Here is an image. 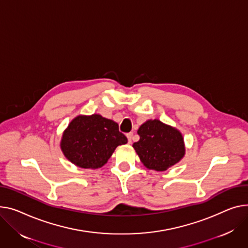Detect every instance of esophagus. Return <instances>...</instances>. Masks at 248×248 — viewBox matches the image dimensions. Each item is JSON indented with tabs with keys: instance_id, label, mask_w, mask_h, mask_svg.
Here are the masks:
<instances>
[{
	"instance_id": "1",
	"label": "esophagus",
	"mask_w": 248,
	"mask_h": 248,
	"mask_svg": "<svg viewBox=\"0 0 248 248\" xmlns=\"http://www.w3.org/2000/svg\"><path fill=\"white\" fill-rule=\"evenodd\" d=\"M126 138H127L128 143H131V142H133V138H134V134H133V133H128V134H126Z\"/></svg>"
}]
</instances>
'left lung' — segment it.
Instances as JSON below:
<instances>
[{
    "label": "left lung",
    "instance_id": "1",
    "mask_svg": "<svg viewBox=\"0 0 248 248\" xmlns=\"http://www.w3.org/2000/svg\"><path fill=\"white\" fill-rule=\"evenodd\" d=\"M138 134L140 140L133 146L147 169L167 170L185 155L183 136L177 129L158 120L141 124Z\"/></svg>",
    "mask_w": 248,
    "mask_h": 248
}]
</instances>
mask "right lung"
I'll return each mask as SVG.
<instances>
[{
	"label": "right lung",
	"mask_w": 248,
	"mask_h": 248,
	"mask_svg": "<svg viewBox=\"0 0 248 248\" xmlns=\"http://www.w3.org/2000/svg\"><path fill=\"white\" fill-rule=\"evenodd\" d=\"M126 137L119 124L100 114L79 115L71 122L62 140V151L69 160L82 169H98L110 157Z\"/></svg>",
	"instance_id": "right-lung-1"
}]
</instances>
